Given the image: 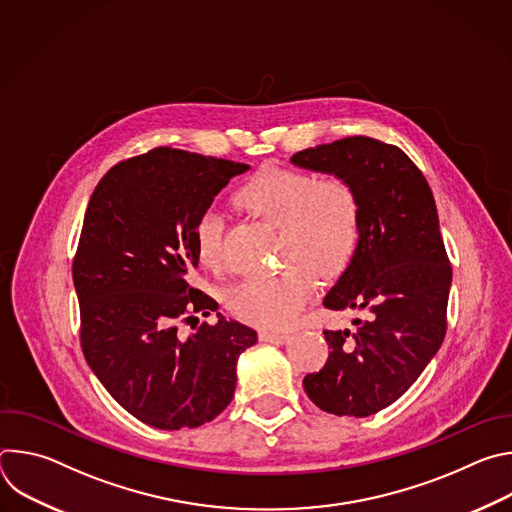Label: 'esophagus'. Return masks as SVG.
Returning <instances> with one entry per match:
<instances>
[{"mask_svg": "<svg viewBox=\"0 0 512 512\" xmlns=\"http://www.w3.org/2000/svg\"><path fill=\"white\" fill-rule=\"evenodd\" d=\"M287 338L289 336L285 332H269V330L259 332V340L269 342V344H283V342H287Z\"/></svg>", "mask_w": 512, "mask_h": 512, "instance_id": "1", "label": "esophagus"}]
</instances>
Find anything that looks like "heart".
Instances as JSON below:
<instances>
[{
	"label": "heart",
	"mask_w": 512,
	"mask_h": 512,
	"mask_svg": "<svg viewBox=\"0 0 512 512\" xmlns=\"http://www.w3.org/2000/svg\"><path fill=\"white\" fill-rule=\"evenodd\" d=\"M243 208L279 225L281 257L296 261L285 269L231 287L227 310L263 330L294 324L316 291L314 273L334 277L352 261L360 239V206L352 186L336 176L263 168L237 194ZM225 214L216 206L200 212L194 225V253L204 267L221 265Z\"/></svg>",
	"instance_id": "heart-1"
}]
</instances>
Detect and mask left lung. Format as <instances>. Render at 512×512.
Returning a JSON list of instances; mask_svg holds the SVG:
<instances>
[{"instance_id": "left-lung-1", "label": "left lung", "mask_w": 512, "mask_h": 512, "mask_svg": "<svg viewBox=\"0 0 512 512\" xmlns=\"http://www.w3.org/2000/svg\"><path fill=\"white\" fill-rule=\"evenodd\" d=\"M291 164L346 180L360 206V239L324 296L328 310H364L356 330H326L324 369L304 379L308 397L334 415L367 417L395 403L446 336L452 267L431 188L395 145L344 137Z\"/></svg>"}]
</instances>
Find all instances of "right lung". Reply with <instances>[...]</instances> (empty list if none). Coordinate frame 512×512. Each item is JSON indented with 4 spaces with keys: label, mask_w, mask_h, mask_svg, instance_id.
<instances>
[{
    "label": "right lung",
    "mask_w": 512,
    "mask_h": 512,
    "mask_svg": "<svg viewBox=\"0 0 512 512\" xmlns=\"http://www.w3.org/2000/svg\"><path fill=\"white\" fill-rule=\"evenodd\" d=\"M247 164L158 148L113 166L97 184L72 279L81 346L91 371L133 417L158 429L198 427L221 415L237 360L257 332L217 312L184 339L180 319L218 304L186 281L198 265L194 225Z\"/></svg>",
    "instance_id": "1"
}]
</instances>
